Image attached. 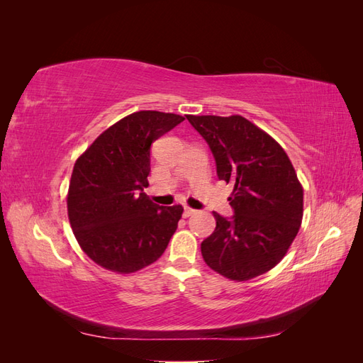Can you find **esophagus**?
<instances>
[{"label":"esophagus","instance_id":"34e87169","mask_svg":"<svg viewBox=\"0 0 363 363\" xmlns=\"http://www.w3.org/2000/svg\"><path fill=\"white\" fill-rule=\"evenodd\" d=\"M196 211L195 208H192V207H188V206H184V211H183V216L184 218H188V216H191V215H194Z\"/></svg>","mask_w":363,"mask_h":363}]
</instances>
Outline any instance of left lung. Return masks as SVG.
<instances>
[{
    "instance_id": "left-lung-1",
    "label": "left lung",
    "mask_w": 363,
    "mask_h": 363,
    "mask_svg": "<svg viewBox=\"0 0 363 363\" xmlns=\"http://www.w3.org/2000/svg\"><path fill=\"white\" fill-rule=\"evenodd\" d=\"M219 180L233 183L230 218L213 212L215 232L201 242L204 262L244 281L265 274L286 255L303 219V188L284 150L240 115L194 116Z\"/></svg>"
}]
</instances>
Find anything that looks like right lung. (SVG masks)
Masks as SVG:
<instances>
[{
    "instance_id": "add662e5",
    "label": "right lung",
    "mask_w": 363,
    "mask_h": 363,
    "mask_svg": "<svg viewBox=\"0 0 363 363\" xmlns=\"http://www.w3.org/2000/svg\"><path fill=\"white\" fill-rule=\"evenodd\" d=\"M184 118L140 111L104 133L77 159L68 191V216L82 250L119 274L156 262L177 228L183 207L152 203L148 188L151 144Z\"/></svg>"
}]
</instances>
